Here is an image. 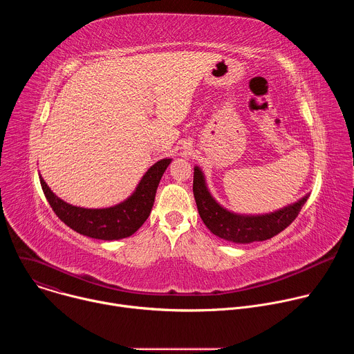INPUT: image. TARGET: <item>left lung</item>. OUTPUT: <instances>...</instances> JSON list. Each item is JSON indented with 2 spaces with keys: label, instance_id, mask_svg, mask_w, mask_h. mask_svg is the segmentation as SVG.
Listing matches in <instances>:
<instances>
[{
  "label": "left lung",
  "instance_id": "obj_1",
  "mask_svg": "<svg viewBox=\"0 0 354 354\" xmlns=\"http://www.w3.org/2000/svg\"><path fill=\"white\" fill-rule=\"evenodd\" d=\"M193 194L198 214L206 227L217 236L236 243L270 239L286 230L299 214L308 196L295 205L266 216H238L223 209L209 193L203 174L196 167L193 174Z\"/></svg>",
  "mask_w": 354,
  "mask_h": 354
}]
</instances>
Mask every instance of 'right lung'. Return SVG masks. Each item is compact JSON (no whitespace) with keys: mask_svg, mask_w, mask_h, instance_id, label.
<instances>
[{"mask_svg":"<svg viewBox=\"0 0 354 354\" xmlns=\"http://www.w3.org/2000/svg\"><path fill=\"white\" fill-rule=\"evenodd\" d=\"M171 164L161 160L142 176L136 192L123 203L109 209H81L59 198L40 176L43 193L56 216L78 234L96 239H122L133 235L148 218L154 206L158 183Z\"/></svg>","mask_w":354,"mask_h":354,"instance_id":"right-lung-1","label":"right lung"}]
</instances>
